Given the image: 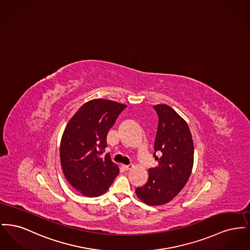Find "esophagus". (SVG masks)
Masks as SVG:
<instances>
[{
	"label": "esophagus",
	"mask_w": 250,
	"mask_h": 250,
	"mask_svg": "<svg viewBox=\"0 0 250 250\" xmlns=\"http://www.w3.org/2000/svg\"><path fill=\"white\" fill-rule=\"evenodd\" d=\"M123 167L125 168V170H129V169H131V168H133L134 167V166L131 164V165H124L123 166Z\"/></svg>",
	"instance_id": "obj_1"
}]
</instances>
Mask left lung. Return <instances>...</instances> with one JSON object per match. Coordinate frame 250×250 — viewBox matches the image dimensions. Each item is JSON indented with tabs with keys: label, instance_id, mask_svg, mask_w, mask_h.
Returning <instances> with one entry per match:
<instances>
[{
	"label": "left lung",
	"instance_id": "8db88e82",
	"mask_svg": "<svg viewBox=\"0 0 250 250\" xmlns=\"http://www.w3.org/2000/svg\"><path fill=\"white\" fill-rule=\"evenodd\" d=\"M158 127L154 156L158 166L150 168L148 182L136 188L138 198L148 205L170 202L184 188L194 163V143L187 122L166 104L155 105Z\"/></svg>",
	"mask_w": 250,
	"mask_h": 250
}]
</instances>
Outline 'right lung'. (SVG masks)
Instances as JSON below:
<instances>
[{"label": "right lung", "instance_id": "obj_1", "mask_svg": "<svg viewBox=\"0 0 250 250\" xmlns=\"http://www.w3.org/2000/svg\"><path fill=\"white\" fill-rule=\"evenodd\" d=\"M126 105L93 99L79 108L65 126L60 145L61 165L68 183L86 197H98L119 173L108 154L107 135Z\"/></svg>", "mask_w": 250, "mask_h": 250}]
</instances>
